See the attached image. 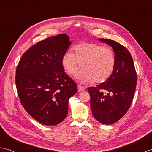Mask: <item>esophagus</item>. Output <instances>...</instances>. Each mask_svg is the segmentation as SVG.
Listing matches in <instances>:
<instances>
[{
  "label": "esophagus",
  "instance_id": "esophagus-1",
  "mask_svg": "<svg viewBox=\"0 0 152 152\" xmlns=\"http://www.w3.org/2000/svg\"><path fill=\"white\" fill-rule=\"evenodd\" d=\"M77 88H78V91H84V90H85V88L84 86H81V85H78V86H77Z\"/></svg>",
  "mask_w": 152,
  "mask_h": 152
}]
</instances>
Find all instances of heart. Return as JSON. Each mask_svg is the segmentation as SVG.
Returning a JSON list of instances; mask_svg holds the SVG:
<instances>
[{"instance_id": "1", "label": "heart", "mask_w": 152, "mask_h": 152, "mask_svg": "<svg viewBox=\"0 0 152 152\" xmlns=\"http://www.w3.org/2000/svg\"><path fill=\"white\" fill-rule=\"evenodd\" d=\"M62 66L69 75H74L83 66L75 79L82 83L94 81L104 83L112 75L115 65V56L109 46H102L97 43H81L73 48V53L64 54Z\"/></svg>"}]
</instances>
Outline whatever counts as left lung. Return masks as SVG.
<instances>
[{"instance_id":"8db88e82","label":"left lung","mask_w":152,"mask_h":152,"mask_svg":"<svg viewBox=\"0 0 152 152\" xmlns=\"http://www.w3.org/2000/svg\"><path fill=\"white\" fill-rule=\"evenodd\" d=\"M112 47L115 54V65L112 75L96 87L88 88L92 114L96 120L111 124L126 113L134 99L137 75L129 51L114 40L99 39Z\"/></svg>"}]
</instances>
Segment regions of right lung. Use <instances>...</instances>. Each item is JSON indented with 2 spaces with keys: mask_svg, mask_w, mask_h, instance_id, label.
<instances>
[{
  "mask_svg": "<svg viewBox=\"0 0 152 152\" xmlns=\"http://www.w3.org/2000/svg\"><path fill=\"white\" fill-rule=\"evenodd\" d=\"M70 44L64 33L50 37L29 48L17 66L15 83L21 104L44 125H56L65 119L68 100L77 91L76 83L61 63Z\"/></svg>",
  "mask_w": 152,
  "mask_h": 152,
  "instance_id": "right-lung-1",
  "label": "right lung"
}]
</instances>
